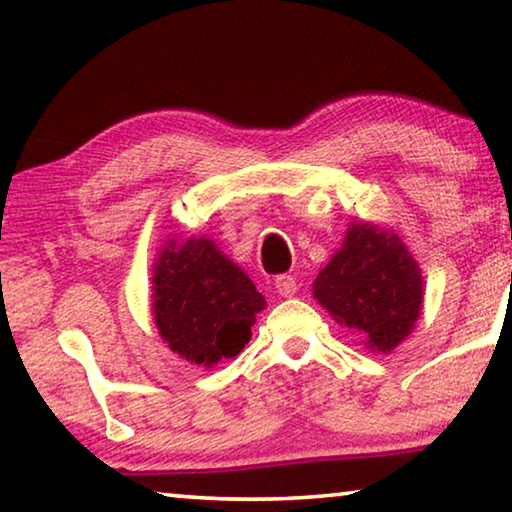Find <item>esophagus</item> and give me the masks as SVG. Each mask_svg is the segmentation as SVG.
I'll return each instance as SVG.
<instances>
[{
    "label": "esophagus",
    "instance_id": "esophagus-1",
    "mask_svg": "<svg viewBox=\"0 0 512 512\" xmlns=\"http://www.w3.org/2000/svg\"><path fill=\"white\" fill-rule=\"evenodd\" d=\"M275 289H277V293H280L282 298H291L293 293L298 291L296 277H293V275H277L275 277Z\"/></svg>",
    "mask_w": 512,
    "mask_h": 512
}]
</instances>
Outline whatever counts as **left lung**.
Wrapping results in <instances>:
<instances>
[{
    "label": "left lung",
    "mask_w": 512,
    "mask_h": 512,
    "mask_svg": "<svg viewBox=\"0 0 512 512\" xmlns=\"http://www.w3.org/2000/svg\"><path fill=\"white\" fill-rule=\"evenodd\" d=\"M314 298L372 352H391L420 318L422 271L400 235L350 223L343 246L316 275Z\"/></svg>",
    "instance_id": "8db88e82"
}]
</instances>
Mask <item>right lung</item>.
I'll list each match as a JSON object with an SVG mask.
<instances>
[{
  "mask_svg": "<svg viewBox=\"0 0 512 512\" xmlns=\"http://www.w3.org/2000/svg\"><path fill=\"white\" fill-rule=\"evenodd\" d=\"M153 320L169 350L212 368L250 341L266 307L250 277L207 237L169 239L153 264Z\"/></svg>",
  "mask_w": 512,
  "mask_h": 512,
  "instance_id": "right-lung-1",
  "label": "right lung"
}]
</instances>
